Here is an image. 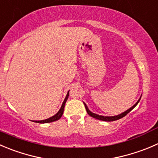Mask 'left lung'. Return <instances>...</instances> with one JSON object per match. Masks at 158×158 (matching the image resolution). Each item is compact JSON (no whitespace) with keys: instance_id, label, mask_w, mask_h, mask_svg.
Returning <instances> with one entry per match:
<instances>
[{"instance_id":"left-lung-1","label":"left lung","mask_w":158,"mask_h":158,"mask_svg":"<svg viewBox=\"0 0 158 158\" xmlns=\"http://www.w3.org/2000/svg\"><path fill=\"white\" fill-rule=\"evenodd\" d=\"M140 98H141V96L140 97V99H138V101H137V102H136L135 104H134V106H133L132 107H131L130 109H128L127 110H126L125 112H123V113H120V114L119 115H116V116H100V115H98V114H96V113H92L91 111H90L88 109V107H87L86 104L84 102V105H85V110H86V112L88 113V114L90 116H92V117L95 118V119H97V120H103V121H114V120H119V119H121V118H123V116H126L127 113H129L131 111V110H133V109L134 108V107L136 106L138 104V102H140Z\"/></svg>"}]
</instances>
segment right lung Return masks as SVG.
I'll return each instance as SVG.
<instances>
[{
    "instance_id": "obj_1",
    "label": "right lung",
    "mask_w": 158,
    "mask_h": 158,
    "mask_svg": "<svg viewBox=\"0 0 158 158\" xmlns=\"http://www.w3.org/2000/svg\"><path fill=\"white\" fill-rule=\"evenodd\" d=\"M69 96V91H68L67 93L66 96H65V99H64L63 102H62V105L61 106L60 110H59L57 113L56 115H54L52 117L48 118L46 120H33V122H35V123H51V122H54L56 121V120H59L61 117H62V114H63V112H64V108H65V102H66L67 99H68Z\"/></svg>"
}]
</instances>
